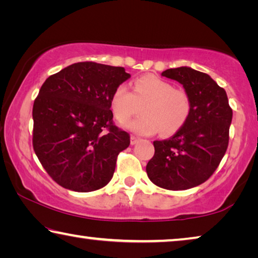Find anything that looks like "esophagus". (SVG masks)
Listing matches in <instances>:
<instances>
[{
    "mask_svg": "<svg viewBox=\"0 0 258 258\" xmlns=\"http://www.w3.org/2000/svg\"><path fill=\"white\" fill-rule=\"evenodd\" d=\"M139 141H140V139H139V138L134 137V135H132V137H131V145H132V146L137 145V143H138Z\"/></svg>",
    "mask_w": 258,
    "mask_h": 258,
    "instance_id": "esophagus-1",
    "label": "esophagus"
}]
</instances>
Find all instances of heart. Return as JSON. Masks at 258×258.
Wrapping results in <instances>:
<instances>
[{"mask_svg": "<svg viewBox=\"0 0 258 258\" xmlns=\"http://www.w3.org/2000/svg\"><path fill=\"white\" fill-rule=\"evenodd\" d=\"M142 106V117L125 125L140 135H154L159 131L163 135H172L184 126L191 112L189 95L154 75L135 80L133 92L126 84H119L113 90L110 107L119 123H127Z\"/></svg>", "mask_w": 258, "mask_h": 258, "instance_id": "1", "label": "heart"}]
</instances>
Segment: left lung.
Returning <instances> with one entry per match:
<instances>
[{"label":"left lung","mask_w":258,"mask_h":258,"mask_svg":"<svg viewBox=\"0 0 258 258\" xmlns=\"http://www.w3.org/2000/svg\"><path fill=\"white\" fill-rule=\"evenodd\" d=\"M161 76L184 87L191 101L186 123L172 138L155 141L148 177L167 190H186L211 177L228 149L232 109L224 89L190 67L166 69Z\"/></svg>","instance_id":"1"}]
</instances>
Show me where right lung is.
Returning a JSON list of instances; mask_svg holds the SVG:
<instances>
[{
    "label": "right lung",
    "instance_id": "obj_1",
    "mask_svg": "<svg viewBox=\"0 0 258 258\" xmlns=\"http://www.w3.org/2000/svg\"><path fill=\"white\" fill-rule=\"evenodd\" d=\"M130 74L123 67L77 62L50 76L33 106V147L47 174L77 192L112 178L130 135L112 124L110 98Z\"/></svg>",
    "mask_w": 258,
    "mask_h": 258
}]
</instances>
